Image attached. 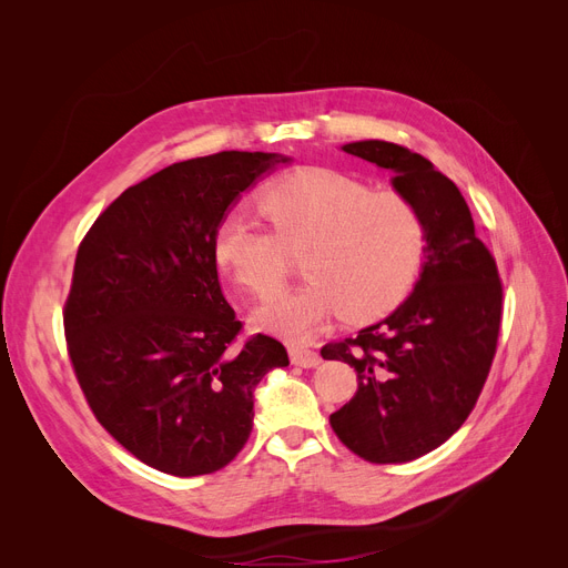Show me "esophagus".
Segmentation results:
<instances>
[{
  "label": "esophagus",
  "instance_id": "obj_1",
  "mask_svg": "<svg viewBox=\"0 0 568 568\" xmlns=\"http://www.w3.org/2000/svg\"><path fill=\"white\" fill-rule=\"evenodd\" d=\"M290 362L294 366H302V368H315V366H320L322 356L311 347L294 345V347H290Z\"/></svg>",
  "mask_w": 568,
  "mask_h": 568
}]
</instances>
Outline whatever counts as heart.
<instances>
[{
    "instance_id": "obj_1",
    "label": "heart",
    "mask_w": 568,
    "mask_h": 568,
    "mask_svg": "<svg viewBox=\"0 0 568 568\" xmlns=\"http://www.w3.org/2000/svg\"><path fill=\"white\" fill-rule=\"evenodd\" d=\"M275 227L230 212L216 230L219 264L255 296L274 294L292 255H304L306 285L268 300L262 329L292 343L311 341L336 313L368 322L396 308L412 290L426 253L422 209L403 193L373 191L329 168L294 170L260 195Z\"/></svg>"
}]
</instances>
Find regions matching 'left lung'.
Masks as SVG:
<instances>
[{"label": "left lung", "instance_id": "obj_1", "mask_svg": "<svg viewBox=\"0 0 568 568\" xmlns=\"http://www.w3.org/2000/svg\"><path fill=\"white\" fill-rule=\"evenodd\" d=\"M343 152L394 172V189L424 214L426 253L414 292L389 317L322 347L359 382L329 424L368 463H409L449 439L479 400L497 349L501 281L465 197L428 159L384 140Z\"/></svg>", "mask_w": 568, "mask_h": 568}]
</instances>
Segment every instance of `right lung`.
<instances>
[{
  "label": "right lung",
  "mask_w": 568,
  "mask_h": 568,
  "mask_svg": "<svg viewBox=\"0 0 568 568\" xmlns=\"http://www.w3.org/2000/svg\"><path fill=\"white\" fill-rule=\"evenodd\" d=\"M290 163L221 152L174 163L126 189L84 234L64 306L69 356L99 424L172 476L225 467L253 430L260 379L290 364L225 302L214 239L257 179Z\"/></svg>",
  "instance_id": "right-lung-1"
}]
</instances>
